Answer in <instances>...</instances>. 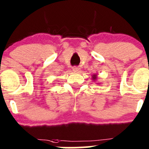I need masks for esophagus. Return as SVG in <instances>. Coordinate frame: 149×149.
Listing matches in <instances>:
<instances>
[{"label": "esophagus", "instance_id": "obj_1", "mask_svg": "<svg viewBox=\"0 0 149 149\" xmlns=\"http://www.w3.org/2000/svg\"><path fill=\"white\" fill-rule=\"evenodd\" d=\"M73 71H74L75 73H78V72L80 71V68L75 66V67L73 68Z\"/></svg>", "mask_w": 149, "mask_h": 149}]
</instances>
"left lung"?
<instances>
[{"instance_id":"8db88e82","label":"left lung","mask_w":149,"mask_h":149,"mask_svg":"<svg viewBox=\"0 0 149 149\" xmlns=\"http://www.w3.org/2000/svg\"><path fill=\"white\" fill-rule=\"evenodd\" d=\"M97 74H94V75H93V76H92V80L94 81H96V80H97Z\"/></svg>"}]
</instances>
